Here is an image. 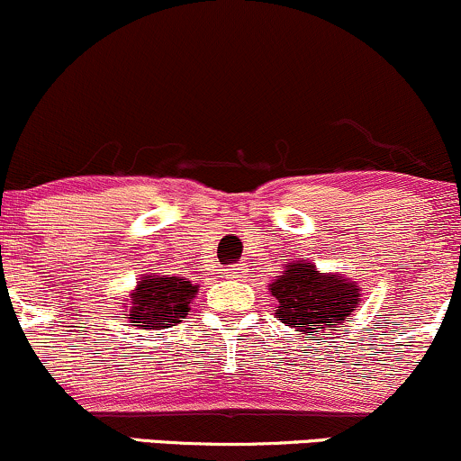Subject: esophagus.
Segmentation results:
<instances>
[{"instance_id": "1", "label": "esophagus", "mask_w": 461, "mask_h": 461, "mask_svg": "<svg viewBox=\"0 0 461 461\" xmlns=\"http://www.w3.org/2000/svg\"><path fill=\"white\" fill-rule=\"evenodd\" d=\"M224 274H226V278H241V267L240 265H230L229 269H224Z\"/></svg>"}]
</instances>
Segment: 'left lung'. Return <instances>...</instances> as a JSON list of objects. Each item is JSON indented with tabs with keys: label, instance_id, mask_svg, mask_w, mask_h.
Returning <instances> with one entry per match:
<instances>
[{
	"label": "left lung",
	"instance_id": "8db88e82",
	"mask_svg": "<svg viewBox=\"0 0 461 461\" xmlns=\"http://www.w3.org/2000/svg\"><path fill=\"white\" fill-rule=\"evenodd\" d=\"M269 291L278 302L276 317L306 339L323 330L345 326L358 308L360 286L340 274H321L308 261H291L276 276Z\"/></svg>",
	"mask_w": 461,
	"mask_h": 461
}]
</instances>
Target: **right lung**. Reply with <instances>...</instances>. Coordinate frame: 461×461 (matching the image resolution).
<instances>
[{
    "label": "right lung",
    "instance_id": "obj_1",
    "mask_svg": "<svg viewBox=\"0 0 461 461\" xmlns=\"http://www.w3.org/2000/svg\"><path fill=\"white\" fill-rule=\"evenodd\" d=\"M196 294L198 285L181 276L144 274L127 300L129 323L142 330L172 328L187 317Z\"/></svg>",
    "mask_w": 461,
    "mask_h": 461
}]
</instances>
